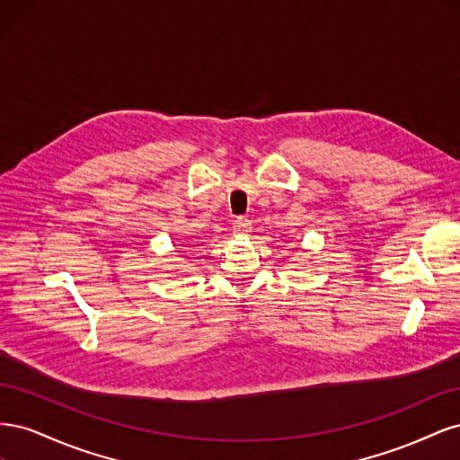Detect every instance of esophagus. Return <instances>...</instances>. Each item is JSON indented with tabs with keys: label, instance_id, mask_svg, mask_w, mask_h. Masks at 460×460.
Listing matches in <instances>:
<instances>
[{
	"label": "esophagus",
	"instance_id": "obj_1",
	"mask_svg": "<svg viewBox=\"0 0 460 460\" xmlns=\"http://www.w3.org/2000/svg\"><path fill=\"white\" fill-rule=\"evenodd\" d=\"M235 235H247L252 232V220H247L245 217H238L234 220V226H232Z\"/></svg>",
	"mask_w": 460,
	"mask_h": 460
}]
</instances>
